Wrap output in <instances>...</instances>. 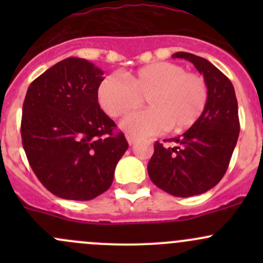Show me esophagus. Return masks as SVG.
<instances>
[{
    "instance_id": "34e87169",
    "label": "esophagus",
    "mask_w": 263,
    "mask_h": 263,
    "mask_svg": "<svg viewBox=\"0 0 263 263\" xmlns=\"http://www.w3.org/2000/svg\"><path fill=\"white\" fill-rule=\"evenodd\" d=\"M126 139H127V141H128V145H129V146H132V145H134L135 142H136V137L131 136V135H127Z\"/></svg>"
}]
</instances>
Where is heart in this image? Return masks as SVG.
I'll return each instance as SVG.
<instances>
[{
    "instance_id": "obj_1",
    "label": "heart",
    "mask_w": 263,
    "mask_h": 263,
    "mask_svg": "<svg viewBox=\"0 0 263 263\" xmlns=\"http://www.w3.org/2000/svg\"><path fill=\"white\" fill-rule=\"evenodd\" d=\"M123 79L109 75L98 87V102L107 115L122 117L146 97L147 109L127 116L121 128L134 136H151L169 128L181 132L200 119L209 100L205 79L173 62L144 66Z\"/></svg>"
}]
</instances>
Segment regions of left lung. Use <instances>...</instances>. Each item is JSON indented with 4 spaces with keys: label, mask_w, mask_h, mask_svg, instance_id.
Instances as JSON below:
<instances>
[{
    "label": "left lung",
    "mask_w": 263,
    "mask_h": 263,
    "mask_svg": "<svg viewBox=\"0 0 263 263\" xmlns=\"http://www.w3.org/2000/svg\"><path fill=\"white\" fill-rule=\"evenodd\" d=\"M172 57L190 61L203 75L209 100L190 129L166 140L177 146L164 147L155 142L147 173L151 182L169 195L191 197L211 190L227 172L239 136L238 102L229 79L208 60L187 52Z\"/></svg>",
    "instance_id": "8db88e82"
}]
</instances>
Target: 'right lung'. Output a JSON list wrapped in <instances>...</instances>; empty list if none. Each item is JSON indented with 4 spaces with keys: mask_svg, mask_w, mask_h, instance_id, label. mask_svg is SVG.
<instances>
[{
    "mask_svg": "<svg viewBox=\"0 0 263 263\" xmlns=\"http://www.w3.org/2000/svg\"><path fill=\"white\" fill-rule=\"evenodd\" d=\"M104 72L68 57L30 84L23 104L21 139L42 184L66 200L89 201L110 187L128 144L98 103Z\"/></svg>",
    "mask_w": 263,
    "mask_h": 263,
    "instance_id": "right-lung-1",
    "label": "right lung"
}]
</instances>
